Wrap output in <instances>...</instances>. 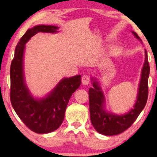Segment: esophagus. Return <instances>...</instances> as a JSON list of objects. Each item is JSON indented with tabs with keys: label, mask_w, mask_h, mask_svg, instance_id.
Masks as SVG:
<instances>
[{
	"label": "esophagus",
	"mask_w": 157,
	"mask_h": 157,
	"mask_svg": "<svg viewBox=\"0 0 157 157\" xmlns=\"http://www.w3.org/2000/svg\"><path fill=\"white\" fill-rule=\"evenodd\" d=\"M90 81H91V78L89 75H83L81 78V81L83 85H88L90 83Z\"/></svg>",
	"instance_id": "34e87169"
}]
</instances>
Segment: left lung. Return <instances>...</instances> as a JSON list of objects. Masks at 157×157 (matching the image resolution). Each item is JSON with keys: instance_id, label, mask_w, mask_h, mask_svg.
<instances>
[{"instance_id": "left-lung-1", "label": "left lung", "mask_w": 157, "mask_h": 157, "mask_svg": "<svg viewBox=\"0 0 157 157\" xmlns=\"http://www.w3.org/2000/svg\"><path fill=\"white\" fill-rule=\"evenodd\" d=\"M134 35L140 40L139 36L133 31ZM150 67L148 61L147 52L145 51V62L141 73L138 96L134 109L124 115H115L106 113L104 109V96L97 81L93 80L94 88L89 90L90 118L92 125L100 134L113 136L124 132L132 125L144 108L148 98V78Z\"/></svg>"}]
</instances>
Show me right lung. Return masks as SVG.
Returning <instances> with one entry per match:
<instances>
[{
    "mask_svg": "<svg viewBox=\"0 0 157 157\" xmlns=\"http://www.w3.org/2000/svg\"><path fill=\"white\" fill-rule=\"evenodd\" d=\"M57 26L40 25L29 29L19 40L10 69V98L13 108L25 126L38 134L56 130L63 121L65 111L72 94L81 84V76L63 78L46 98L32 97L24 82L23 58L25 44L38 32L56 33Z\"/></svg>",
    "mask_w": 157,
    "mask_h": 157,
    "instance_id": "add662e5",
    "label": "right lung"
}]
</instances>
